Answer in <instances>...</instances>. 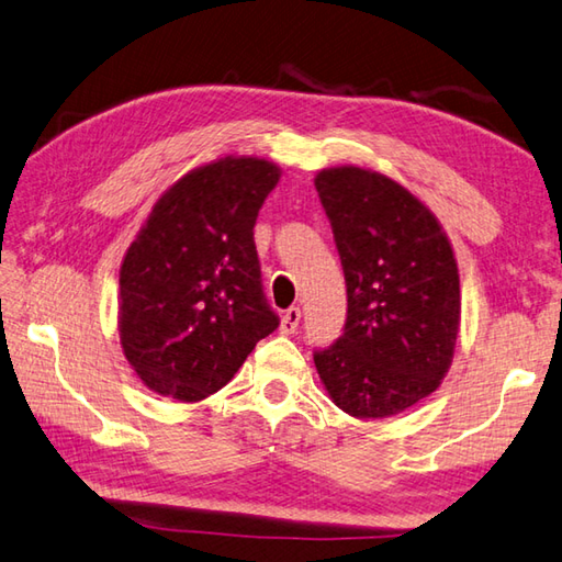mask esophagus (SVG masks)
<instances>
[{"label":"esophagus","instance_id":"1","mask_svg":"<svg viewBox=\"0 0 562 562\" xmlns=\"http://www.w3.org/2000/svg\"><path fill=\"white\" fill-rule=\"evenodd\" d=\"M300 318H302V310L300 306H290L288 312L282 314V318H280V331L282 334H294L296 331V326H300Z\"/></svg>","mask_w":562,"mask_h":562}]
</instances>
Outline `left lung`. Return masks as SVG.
Listing matches in <instances>:
<instances>
[{
  "instance_id": "left-lung-1",
  "label": "left lung",
  "mask_w": 562,
  "mask_h": 562,
  "mask_svg": "<svg viewBox=\"0 0 562 562\" xmlns=\"http://www.w3.org/2000/svg\"><path fill=\"white\" fill-rule=\"evenodd\" d=\"M314 187L346 272L344 336L314 353L328 397L356 419H387L438 390L456 356L460 274L436 214L387 175L318 170Z\"/></svg>"
}]
</instances>
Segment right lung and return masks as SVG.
I'll return each instance as SVG.
<instances>
[{
  "mask_svg": "<svg viewBox=\"0 0 562 562\" xmlns=\"http://www.w3.org/2000/svg\"><path fill=\"white\" fill-rule=\"evenodd\" d=\"M280 165L226 156L165 190L119 270V340L140 382L200 402L278 328L260 288L252 226Z\"/></svg>",
  "mask_w": 562,
  "mask_h": 562,
  "instance_id": "1",
  "label": "right lung"
}]
</instances>
